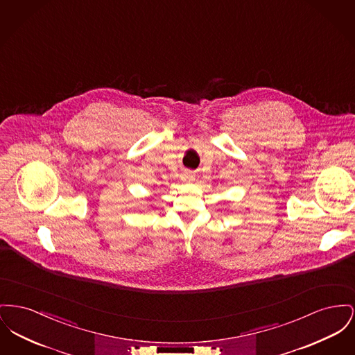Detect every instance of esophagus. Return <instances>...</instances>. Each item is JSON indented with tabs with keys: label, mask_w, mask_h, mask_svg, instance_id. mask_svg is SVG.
Here are the masks:
<instances>
[{
	"label": "esophagus",
	"mask_w": 355,
	"mask_h": 355,
	"mask_svg": "<svg viewBox=\"0 0 355 355\" xmlns=\"http://www.w3.org/2000/svg\"><path fill=\"white\" fill-rule=\"evenodd\" d=\"M182 178H184V181H185V182H193V181L196 180V175H194L193 173H190V171H189V173H185V174H184V177H182Z\"/></svg>",
	"instance_id": "obj_1"
}]
</instances>
